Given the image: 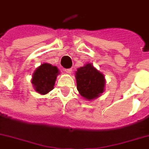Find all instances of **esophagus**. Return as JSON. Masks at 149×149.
<instances>
[{
  "label": "esophagus",
  "instance_id": "34e87169",
  "mask_svg": "<svg viewBox=\"0 0 149 149\" xmlns=\"http://www.w3.org/2000/svg\"><path fill=\"white\" fill-rule=\"evenodd\" d=\"M65 72L66 73V74H71V72H72V69H65Z\"/></svg>",
  "mask_w": 149,
  "mask_h": 149
}]
</instances>
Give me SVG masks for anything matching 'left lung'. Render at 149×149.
<instances>
[{"mask_svg":"<svg viewBox=\"0 0 149 149\" xmlns=\"http://www.w3.org/2000/svg\"><path fill=\"white\" fill-rule=\"evenodd\" d=\"M75 79L77 89L79 94L87 100L97 98L104 92L106 84L104 75L91 63L77 70Z\"/></svg>","mask_w":149,"mask_h":149,"instance_id":"1","label":"left lung"}]
</instances>
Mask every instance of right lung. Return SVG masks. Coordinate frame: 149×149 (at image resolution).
I'll use <instances>...</instances> for the list:
<instances>
[{
  "instance_id": "obj_1",
  "label": "right lung",
  "mask_w": 149,
  "mask_h": 149,
  "mask_svg": "<svg viewBox=\"0 0 149 149\" xmlns=\"http://www.w3.org/2000/svg\"><path fill=\"white\" fill-rule=\"evenodd\" d=\"M59 74L57 67L48 63H43L36 69L33 74L32 84L38 93L44 95L54 88L56 77Z\"/></svg>"
}]
</instances>
